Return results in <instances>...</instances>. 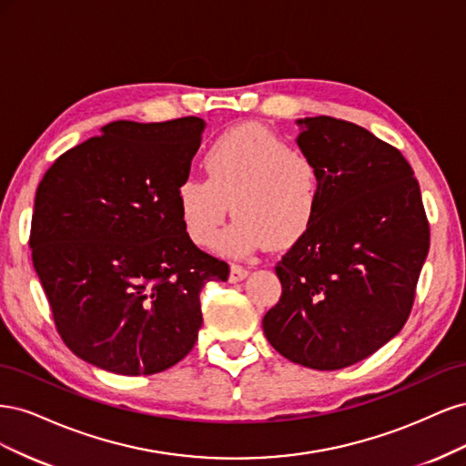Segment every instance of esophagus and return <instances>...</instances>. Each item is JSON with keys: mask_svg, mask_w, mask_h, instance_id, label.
<instances>
[{"mask_svg": "<svg viewBox=\"0 0 466 466\" xmlns=\"http://www.w3.org/2000/svg\"><path fill=\"white\" fill-rule=\"evenodd\" d=\"M248 276V270L241 264H231V272H229V281L231 284H237V281H241Z\"/></svg>", "mask_w": 466, "mask_h": 466, "instance_id": "obj_1", "label": "esophagus"}]
</instances>
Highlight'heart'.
Returning <instances> with one entry per match:
<instances>
[{"label": "heart", "instance_id": "heart-1", "mask_svg": "<svg viewBox=\"0 0 466 466\" xmlns=\"http://www.w3.org/2000/svg\"><path fill=\"white\" fill-rule=\"evenodd\" d=\"M204 167L208 180L188 177L177 187L180 219L196 245H214L231 209L238 218L219 238L225 255L243 257L266 243L284 248L311 228L319 167L278 134L237 126L211 144Z\"/></svg>", "mask_w": 466, "mask_h": 466}]
</instances>
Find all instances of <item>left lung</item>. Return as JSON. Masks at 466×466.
Masks as SVG:
<instances>
[{"mask_svg":"<svg viewBox=\"0 0 466 466\" xmlns=\"http://www.w3.org/2000/svg\"><path fill=\"white\" fill-rule=\"evenodd\" d=\"M298 124V146L319 167V204L311 228L276 266L281 295L262 329L289 361L332 371L402 330L430 250V223L397 147L332 116Z\"/></svg>","mask_w":466,"mask_h":466,"instance_id":"obj_1","label":"left lung"}]
</instances>
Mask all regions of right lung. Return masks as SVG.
<instances>
[{"instance_id": "right-lung-1", "label": "right lung", "mask_w": 466, "mask_h": 466, "mask_svg": "<svg viewBox=\"0 0 466 466\" xmlns=\"http://www.w3.org/2000/svg\"><path fill=\"white\" fill-rule=\"evenodd\" d=\"M206 122H110L42 177L29 245L56 330L118 375L171 368L198 340L200 291L229 264L192 243L177 187Z\"/></svg>"}]
</instances>
